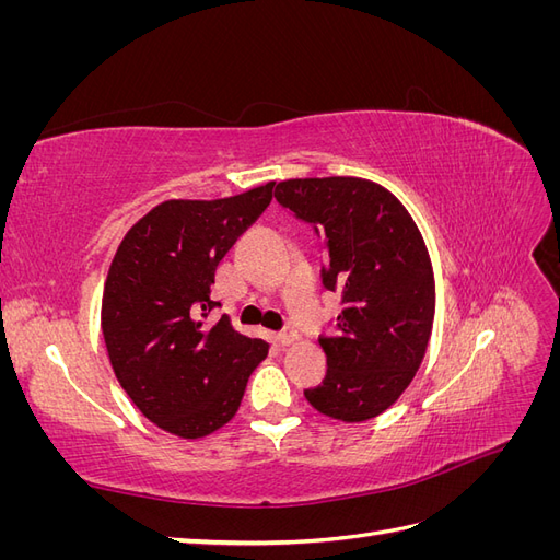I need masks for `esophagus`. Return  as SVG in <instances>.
I'll list each match as a JSON object with an SVG mask.
<instances>
[{
    "label": "esophagus",
    "instance_id": "1",
    "mask_svg": "<svg viewBox=\"0 0 560 560\" xmlns=\"http://www.w3.org/2000/svg\"><path fill=\"white\" fill-rule=\"evenodd\" d=\"M276 341H278L280 346H292L294 341H299V334H296L292 327H287L284 331L276 334Z\"/></svg>",
    "mask_w": 560,
    "mask_h": 560
}]
</instances>
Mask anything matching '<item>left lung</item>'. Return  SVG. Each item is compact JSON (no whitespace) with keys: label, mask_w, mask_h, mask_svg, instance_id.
I'll use <instances>...</instances> for the list:
<instances>
[{"label":"left lung","mask_w":560,"mask_h":560,"mask_svg":"<svg viewBox=\"0 0 560 560\" xmlns=\"http://www.w3.org/2000/svg\"><path fill=\"white\" fill-rule=\"evenodd\" d=\"M276 200L322 233V284L343 303L336 334L319 336L327 376L303 395L336 420L376 418L409 387L430 343L434 273L425 241L397 196L369 179H287Z\"/></svg>","instance_id":"obj_1"}]
</instances>
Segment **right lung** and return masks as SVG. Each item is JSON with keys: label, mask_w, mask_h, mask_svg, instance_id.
Returning a JSON list of instances; mask_svg holds the SVG:
<instances>
[{"label": "right lung", "mask_w": 560, "mask_h": 560, "mask_svg": "<svg viewBox=\"0 0 560 560\" xmlns=\"http://www.w3.org/2000/svg\"><path fill=\"white\" fill-rule=\"evenodd\" d=\"M276 182L217 200H165L118 245L103 294L109 362L138 409L161 430L200 439L238 411L268 343L235 331L210 292L224 254L257 222Z\"/></svg>", "instance_id": "add662e5"}]
</instances>
